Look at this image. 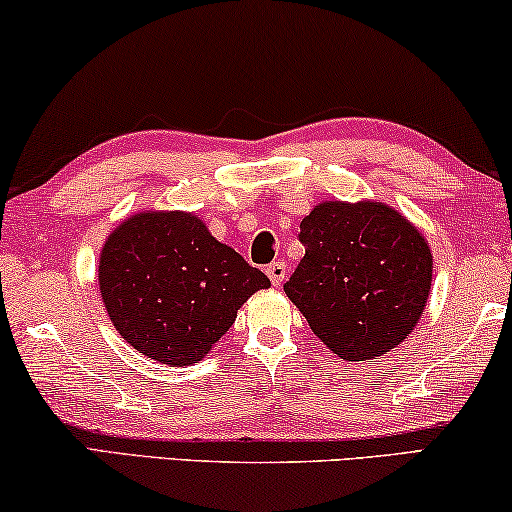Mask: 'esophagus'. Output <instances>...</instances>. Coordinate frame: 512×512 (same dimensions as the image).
Masks as SVG:
<instances>
[{
	"instance_id": "34e87169",
	"label": "esophagus",
	"mask_w": 512,
	"mask_h": 512,
	"mask_svg": "<svg viewBox=\"0 0 512 512\" xmlns=\"http://www.w3.org/2000/svg\"><path fill=\"white\" fill-rule=\"evenodd\" d=\"M266 276H269V280L276 287H280L285 283V278H287V264L285 262H271L269 266H266Z\"/></svg>"
}]
</instances>
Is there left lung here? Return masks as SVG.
<instances>
[{"instance_id": "obj_1", "label": "left lung", "mask_w": 512, "mask_h": 512, "mask_svg": "<svg viewBox=\"0 0 512 512\" xmlns=\"http://www.w3.org/2000/svg\"><path fill=\"white\" fill-rule=\"evenodd\" d=\"M306 255L285 294L348 362L387 355L420 322L434 259L424 234L383 201H322L301 220Z\"/></svg>"}]
</instances>
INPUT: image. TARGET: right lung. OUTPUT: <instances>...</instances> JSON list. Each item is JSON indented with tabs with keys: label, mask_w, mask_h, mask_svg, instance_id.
I'll return each mask as SVG.
<instances>
[{
	"label": "right lung",
	"mask_w": 512,
	"mask_h": 512,
	"mask_svg": "<svg viewBox=\"0 0 512 512\" xmlns=\"http://www.w3.org/2000/svg\"><path fill=\"white\" fill-rule=\"evenodd\" d=\"M99 292L118 334L169 366L204 359L269 278L185 211H139L99 255Z\"/></svg>",
	"instance_id": "obj_1"
}]
</instances>
